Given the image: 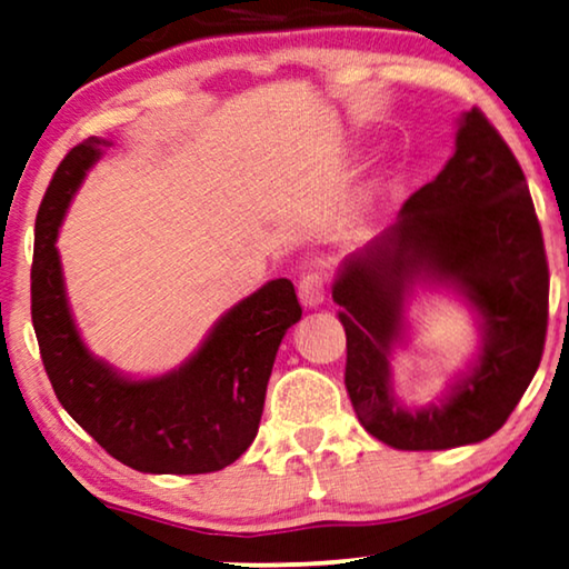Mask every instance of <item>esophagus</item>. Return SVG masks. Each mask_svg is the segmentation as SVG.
<instances>
[{
	"label": "esophagus",
	"instance_id": "1",
	"mask_svg": "<svg viewBox=\"0 0 569 569\" xmlns=\"http://www.w3.org/2000/svg\"><path fill=\"white\" fill-rule=\"evenodd\" d=\"M299 299L303 307L317 309L327 299V281L319 273H307L299 283Z\"/></svg>",
	"mask_w": 569,
	"mask_h": 569
}]
</instances>
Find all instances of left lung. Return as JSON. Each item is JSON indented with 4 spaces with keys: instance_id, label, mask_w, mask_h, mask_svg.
<instances>
[{
    "instance_id": "left-lung-1",
    "label": "left lung",
    "mask_w": 569,
    "mask_h": 569,
    "mask_svg": "<svg viewBox=\"0 0 569 569\" xmlns=\"http://www.w3.org/2000/svg\"><path fill=\"white\" fill-rule=\"evenodd\" d=\"M417 280L471 303L481 352L442 402L406 410L392 393L390 352ZM332 299L347 335L345 386L368 435L419 452L482 442L503 427L545 352L549 268L527 178L480 109L460 117L455 156L411 193L398 222L342 262Z\"/></svg>"
}]
</instances>
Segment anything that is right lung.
I'll return each mask as SVG.
<instances>
[{
    "mask_svg": "<svg viewBox=\"0 0 569 569\" xmlns=\"http://www.w3.org/2000/svg\"><path fill=\"white\" fill-rule=\"evenodd\" d=\"M109 140L89 138L61 160L36 219L32 327L50 386L71 419L114 460L152 475L232 465L258 435L278 345L301 319L293 283L268 281L224 313L201 347L166 376L132 380L94 358L76 329L56 240L68 203Z\"/></svg>",
    "mask_w": 569,
    "mask_h": 569,
    "instance_id": "obj_1",
    "label": "right lung"
}]
</instances>
